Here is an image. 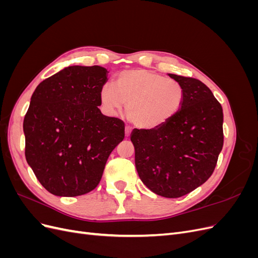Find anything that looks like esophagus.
Listing matches in <instances>:
<instances>
[{"label": "esophagus", "instance_id": "1", "mask_svg": "<svg viewBox=\"0 0 258 258\" xmlns=\"http://www.w3.org/2000/svg\"><path fill=\"white\" fill-rule=\"evenodd\" d=\"M131 135V129L129 127H126L124 128V137L126 138H129Z\"/></svg>", "mask_w": 258, "mask_h": 258}]
</instances>
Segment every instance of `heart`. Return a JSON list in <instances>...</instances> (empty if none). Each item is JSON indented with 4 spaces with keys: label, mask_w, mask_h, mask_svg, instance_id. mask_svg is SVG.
Returning <instances> with one entry per match:
<instances>
[{
    "label": "heart",
    "mask_w": 258,
    "mask_h": 258,
    "mask_svg": "<svg viewBox=\"0 0 258 258\" xmlns=\"http://www.w3.org/2000/svg\"><path fill=\"white\" fill-rule=\"evenodd\" d=\"M186 92L181 83L144 69H132L117 75L111 86L100 89L99 99L108 114L126 106L128 120L138 129L165 126L181 112Z\"/></svg>",
    "instance_id": "heart-1"
}]
</instances>
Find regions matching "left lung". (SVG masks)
<instances>
[{"instance_id":"1","label":"left lung","mask_w":258,"mask_h":258,"mask_svg":"<svg viewBox=\"0 0 258 258\" xmlns=\"http://www.w3.org/2000/svg\"><path fill=\"white\" fill-rule=\"evenodd\" d=\"M168 75L185 89L181 112L158 129H135L130 140L143 184L159 196L178 198L213 173L224 142L223 108L204 83Z\"/></svg>"}]
</instances>
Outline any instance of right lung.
I'll return each instance as SVG.
<instances>
[{
  "label": "right lung",
  "instance_id": "add662e5",
  "mask_svg": "<svg viewBox=\"0 0 258 258\" xmlns=\"http://www.w3.org/2000/svg\"><path fill=\"white\" fill-rule=\"evenodd\" d=\"M107 70L71 66L34 90L23 120L28 165L46 190L76 197L98 186L124 124L101 113L100 89Z\"/></svg>",
  "mask_w": 258,
  "mask_h": 258
}]
</instances>
